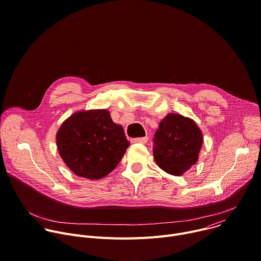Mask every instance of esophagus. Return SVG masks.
Segmentation results:
<instances>
[{
	"mask_svg": "<svg viewBox=\"0 0 261 261\" xmlns=\"http://www.w3.org/2000/svg\"><path fill=\"white\" fill-rule=\"evenodd\" d=\"M147 140H148L147 137H137V138L131 139V142H133V143H146Z\"/></svg>",
	"mask_w": 261,
	"mask_h": 261,
	"instance_id": "34e87169",
	"label": "esophagus"
}]
</instances>
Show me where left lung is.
Returning <instances> with one entry per match:
<instances>
[{
	"label": "left lung",
	"mask_w": 261,
	"mask_h": 261,
	"mask_svg": "<svg viewBox=\"0 0 261 261\" xmlns=\"http://www.w3.org/2000/svg\"><path fill=\"white\" fill-rule=\"evenodd\" d=\"M153 158L172 175H182L198 161L203 136L197 124L181 115L168 114L153 137Z\"/></svg>",
	"instance_id": "left-lung-1"
}]
</instances>
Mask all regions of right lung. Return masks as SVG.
<instances>
[{"label":"right lung","instance_id":"right-lung-1","mask_svg":"<svg viewBox=\"0 0 261 261\" xmlns=\"http://www.w3.org/2000/svg\"><path fill=\"white\" fill-rule=\"evenodd\" d=\"M59 153L75 175L100 179L112 172L130 142L107 110L79 112L63 122L56 135Z\"/></svg>","mask_w":261,"mask_h":261}]
</instances>
